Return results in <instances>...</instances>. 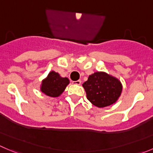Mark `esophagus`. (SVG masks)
Here are the masks:
<instances>
[{
    "mask_svg": "<svg viewBox=\"0 0 153 153\" xmlns=\"http://www.w3.org/2000/svg\"><path fill=\"white\" fill-rule=\"evenodd\" d=\"M73 84H74V85H80V84H81V80L74 81V82H73Z\"/></svg>",
    "mask_w": 153,
    "mask_h": 153,
    "instance_id": "1",
    "label": "esophagus"
}]
</instances>
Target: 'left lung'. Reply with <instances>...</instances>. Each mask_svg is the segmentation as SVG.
Listing matches in <instances>:
<instances>
[{
    "instance_id": "obj_1",
    "label": "left lung",
    "mask_w": 153,
    "mask_h": 153,
    "mask_svg": "<svg viewBox=\"0 0 153 153\" xmlns=\"http://www.w3.org/2000/svg\"><path fill=\"white\" fill-rule=\"evenodd\" d=\"M87 99L97 107H105L115 104L121 95V82L105 72H95L82 84Z\"/></svg>"
}]
</instances>
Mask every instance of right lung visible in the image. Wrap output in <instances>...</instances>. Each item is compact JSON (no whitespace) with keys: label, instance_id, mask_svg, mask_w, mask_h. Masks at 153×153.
Here are the masks:
<instances>
[{"label":"right lung","instance_id":"1","mask_svg":"<svg viewBox=\"0 0 153 153\" xmlns=\"http://www.w3.org/2000/svg\"><path fill=\"white\" fill-rule=\"evenodd\" d=\"M69 83L68 78L62 77L58 73L51 71L47 77L42 81L40 91L49 97H59Z\"/></svg>","mask_w":153,"mask_h":153}]
</instances>
